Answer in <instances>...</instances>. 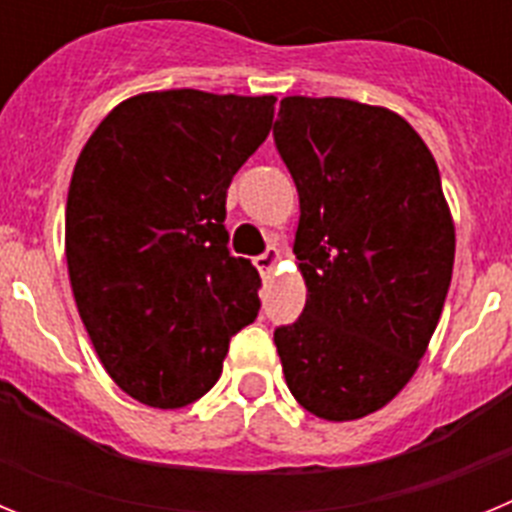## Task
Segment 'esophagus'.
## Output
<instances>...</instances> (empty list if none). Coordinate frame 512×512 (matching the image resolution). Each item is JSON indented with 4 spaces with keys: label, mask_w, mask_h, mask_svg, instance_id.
I'll return each mask as SVG.
<instances>
[{
    "label": "esophagus",
    "mask_w": 512,
    "mask_h": 512,
    "mask_svg": "<svg viewBox=\"0 0 512 512\" xmlns=\"http://www.w3.org/2000/svg\"><path fill=\"white\" fill-rule=\"evenodd\" d=\"M253 264H256V269L261 271V277H269L271 271H274V266L279 264V248L269 246L266 248V253H261V256L253 259Z\"/></svg>",
    "instance_id": "esophagus-1"
}]
</instances>
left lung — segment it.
I'll list each match as a JSON object with an SVG mask.
<instances>
[{"mask_svg":"<svg viewBox=\"0 0 512 512\" xmlns=\"http://www.w3.org/2000/svg\"><path fill=\"white\" fill-rule=\"evenodd\" d=\"M274 143L300 194L307 302L274 330L289 392L323 420L384 408L418 369L454 269L436 158L397 112L284 97Z\"/></svg>","mask_w":512,"mask_h":512,"instance_id":"8db88e82","label":"left lung"}]
</instances>
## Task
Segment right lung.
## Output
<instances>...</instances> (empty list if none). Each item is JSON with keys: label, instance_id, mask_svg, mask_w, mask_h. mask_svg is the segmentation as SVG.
Segmentation results:
<instances>
[{"label": "right lung", "instance_id": "add662e5", "mask_svg": "<svg viewBox=\"0 0 512 512\" xmlns=\"http://www.w3.org/2000/svg\"><path fill=\"white\" fill-rule=\"evenodd\" d=\"M277 97L146 92L99 122L71 176L66 264L99 361L161 410L200 400L259 315V271L228 251L225 197Z\"/></svg>", "mask_w": 512, "mask_h": 512}]
</instances>
